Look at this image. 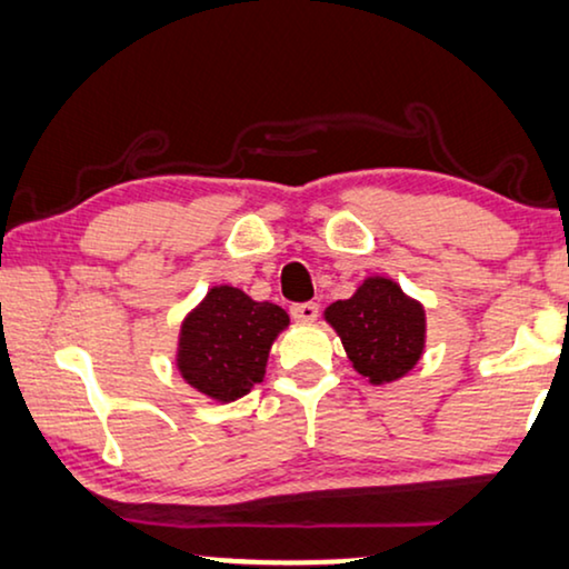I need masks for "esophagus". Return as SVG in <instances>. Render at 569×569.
I'll use <instances>...</instances> for the list:
<instances>
[{"label": "esophagus", "instance_id": "esophagus-1", "mask_svg": "<svg viewBox=\"0 0 569 569\" xmlns=\"http://www.w3.org/2000/svg\"><path fill=\"white\" fill-rule=\"evenodd\" d=\"M295 321H313L319 316V306L316 302H295L290 308Z\"/></svg>", "mask_w": 569, "mask_h": 569}]
</instances>
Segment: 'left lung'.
<instances>
[{"instance_id": "1", "label": "left lung", "mask_w": 569, "mask_h": 569, "mask_svg": "<svg viewBox=\"0 0 569 569\" xmlns=\"http://www.w3.org/2000/svg\"><path fill=\"white\" fill-rule=\"evenodd\" d=\"M342 339L352 368L371 383H389L412 371L426 348V311L387 277H368L348 300L323 311Z\"/></svg>"}]
</instances>
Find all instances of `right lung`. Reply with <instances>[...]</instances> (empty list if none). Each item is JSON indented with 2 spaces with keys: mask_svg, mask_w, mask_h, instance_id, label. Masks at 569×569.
Returning <instances> with one entry per match:
<instances>
[{
  "mask_svg": "<svg viewBox=\"0 0 569 569\" xmlns=\"http://www.w3.org/2000/svg\"><path fill=\"white\" fill-rule=\"evenodd\" d=\"M287 323L290 316L274 302H256L230 284L211 287L180 327V376L211 400H240L263 381L271 345Z\"/></svg>",
  "mask_w": 569,
  "mask_h": 569,
  "instance_id": "right-lung-1",
  "label": "right lung"
}]
</instances>
